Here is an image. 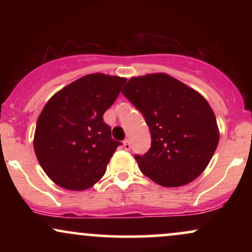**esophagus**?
Returning <instances> with one entry per match:
<instances>
[{"instance_id": "obj_1", "label": "esophagus", "mask_w": 252, "mask_h": 252, "mask_svg": "<svg viewBox=\"0 0 252 252\" xmlns=\"http://www.w3.org/2000/svg\"><path fill=\"white\" fill-rule=\"evenodd\" d=\"M123 147H124V149L126 150H130V141L128 140V138H126V140H124L123 141Z\"/></svg>"}]
</instances>
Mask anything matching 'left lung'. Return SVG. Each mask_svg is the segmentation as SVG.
<instances>
[{
  "mask_svg": "<svg viewBox=\"0 0 252 252\" xmlns=\"http://www.w3.org/2000/svg\"><path fill=\"white\" fill-rule=\"evenodd\" d=\"M122 94L143 115L152 136L148 152L135 154L141 172L164 187L182 186L198 178L219 142L207 100L164 73L131 78Z\"/></svg>",
  "mask_w": 252,
  "mask_h": 252,
  "instance_id": "obj_1",
  "label": "left lung"
}]
</instances>
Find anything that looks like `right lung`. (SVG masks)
Listing matches in <instances>:
<instances>
[{
    "mask_svg": "<svg viewBox=\"0 0 252 252\" xmlns=\"http://www.w3.org/2000/svg\"><path fill=\"white\" fill-rule=\"evenodd\" d=\"M126 78L94 73L57 92L36 122L34 150L40 166L58 186L83 190L105 174L121 142L103 121Z\"/></svg>",
    "mask_w": 252,
    "mask_h": 252,
    "instance_id": "right-lung-1",
    "label": "right lung"
}]
</instances>
